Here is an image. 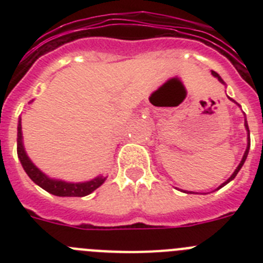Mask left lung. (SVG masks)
Instances as JSON below:
<instances>
[{
	"label": "left lung",
	"instance_id": "obj_1",
	"mask_svg": "<svg viewBox=\"0 0 263 263\" xmlns=\"http://www.w3.org/2000/svg\"><path fill=\"white\" fill-rule=\"evenodd\" d=\"M212 73L215 76H217L218 79H220V76H218L217 72L212 71ZM245 126H246V129H248V132H249V127H248V122H246V121H245ZM249 148H250V138H249V143H248V147H246L245 154H243V157H242V160H241V163L238 164V167H237L236 171H234V173H233V175H232L231 178H229V180H232V179H233V178H236V175H237V174H238V171H240V170H241V167L243 166V163H245V160H246V157H248V154H249ZM229 180H228V182H229Z\"/></svg>",
	"mask_w": 263,
	"mask_h": 263
}]
</instances>
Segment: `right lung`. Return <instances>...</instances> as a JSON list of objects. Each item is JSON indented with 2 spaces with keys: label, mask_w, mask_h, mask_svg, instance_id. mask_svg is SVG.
Instances as JSON below:
<instances>
[{
  "label": "right lung",
  "mask_w": 263,
  "mask_h": 263,
  "mask_svg": "<svg viewBox=\"0 0 263 263\" xmlns=\"http://www.w3.org/2000/svg\"><path fill=\"white\" fill-rule=\"evenodd\" d=\"M18 133H17V153L18 158H20L21 163H22L23 170L26 171L29 178L31 179L32 182L46 190L50 194L55 195V196H63V197H69V196H78L83 197L89 195L90 192H93L100 184H103V179H95L88 183H78V184H71V183H63V182H53L47 179L43 174L36 168L34 164L31 163V160L26 155L25 147L22 143V130H21V120L18 121Z\"/></svg>",
  "instance_id": "right-lung-1"
}]
</instances>
